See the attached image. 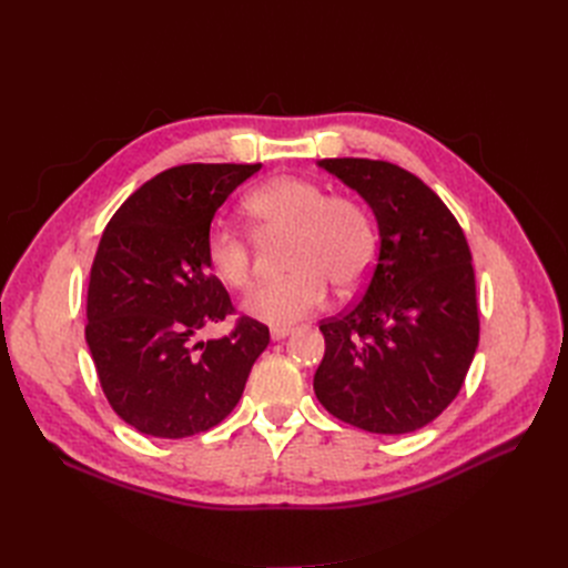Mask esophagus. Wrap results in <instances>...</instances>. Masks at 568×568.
I'll return each mask as SVG.
<instances>
[{"mask_svg": "<svg viewBox=\"0 0 568 568\" xmlns=\"http://www.w3.org/2000/svg\"><path fill=\"white\" fill-rule=\"evenodd\" d=\"M291 333H293V328H288V326H273V328H270V339L280 342V339L288 337Z\"/></svg>", "mask_w": 568, "mask_h": 568, "instance_id": "34e87169", "label": "esophagus"}]
</instances>
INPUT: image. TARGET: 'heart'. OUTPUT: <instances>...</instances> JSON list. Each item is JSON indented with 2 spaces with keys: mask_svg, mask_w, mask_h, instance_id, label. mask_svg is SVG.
I'll return each mask as SVG.
<instances>
[{
  "mask_svg": "<svg viewBox=\"0 0 568 568\" xmlns=\"http://www.w3.org/2000/svg\"><path fill=\"white\" fill-rule=\"evenodd\" d=\"M247 212L265 231H293L288 270L293 275L254 286L242 301L250 318L288 326L316 312L328 298V282L348 293L369 275L376 233L367 210L346 196H328L321 184L284 175L265 182L247 199ZM207 265L226 286L252 280L247 242L226 224H214L205 240Z\"/></svg>",
  "mask_w": 568,
  "mask_h": 568,
  "instance_id": "obj_1",
  "label": "heart"
}]
</instances>
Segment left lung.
I'll return each instance as SVG.
<instances>
[{
    "label": "left lung",
    "instance_id": "left-lung-1",
    "mask_svg": "<svg viewBox=\"0 0 568 568\" xmlns=\"http://www.w3.org/2000/svg\"><path fill=\"white\" fill-rule=\"evenodd\" d=\"M316 166L367 203L379 229V256L363 298L318 326L326 354L314 393L348 425L407 435L455 399L476 354L467 237L423 180L388 161L344 156Z\"/></svg>",
    "mask_w": 568,
    "mask_h": 568
}]
</instances>
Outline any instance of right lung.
Returning a JSON list of instances; mask_svg holds the SVG:
<instances>
[{
    "mask_svg": "<svg viewBox=\"0 0 568 568\" xmlns=\"http://www.w3.org/2000/svg\"><path fill=\"white\" fill-rule=\"evenodd\" d=\"M261 164H184L131 194L103 229L88 288L85 339L115 414L143 435L182 439L220 425L245 390L270 333L242 316L196 342L231 298L210 273V224Z\"/></svg>",
    "mask_w": 568,
    "mask_h": 568,
    "instance_id": "1",
    "label": "right lung"
}]
</instances>
